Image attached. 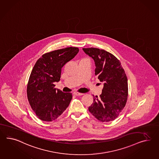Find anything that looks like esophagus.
<instances>
[{"label": "esophagus", "instance_id": "obj_1", "mask_svg": "<svg viewBox=\"0 0 159 159\" xmlns=\"http://www.w3.org/2000/svg\"><path fill=\"white\" fill-rule=\"evenodd\" d=\"M74 95H75V96H82V95L84 94V93H80V92H74Z\"/></svg>", "mask_w": 159, "mask_h": 159}]
</instances>
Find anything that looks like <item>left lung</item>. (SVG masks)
Segmentation results:
<instances>
[{"instance_id":"obj_1","label":"left lung","mask_w":159,"mask_h":159,"mask_svg":"<svg viewBox=\"0 0 159 159\" xmlns=\"http://www.w3.org/2000/svg\"><path fill=\"white\" fill-rule=\"evenodd\" d=\"M94 61L95 75L104 87L100 97L93 96V102L89 107L91 114L98 120H114L126 104L128 82L125 71L116 57L104 49L82 48Z\"/></svg>"}]
</instances>
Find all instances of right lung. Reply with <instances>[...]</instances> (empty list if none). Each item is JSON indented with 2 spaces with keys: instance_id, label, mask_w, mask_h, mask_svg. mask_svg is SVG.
<instances>
[{
  "instance_id": "obj_1",
  "label": "right lung",
  "mask_w": 159,
  "mask_h": 159,
  "mask_svg": "<svg viewBox=\"0 0 159 159\" xmlns=\"http://www.w3.org/2000/svg\"><path fill=\"white\" fill-rule=\"evenodd\" d=\"M77 47H67L44 53L33 68L27 85L29 104L37 116L43 121L57 119L68 107L72 93L55 88L60 81L61 68L75 57Z\"/></svg>"
}]
</instances>
